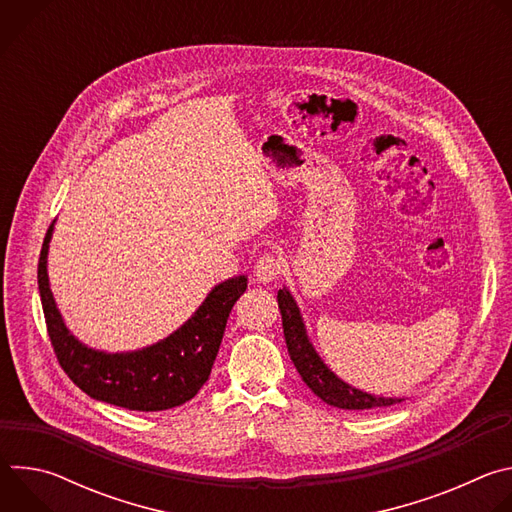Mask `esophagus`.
<instances>
[{
  "instance_id": "esophagus-1",
  "label": "esophagus",
  "mask_w": 512,
  "mask_h": 512,
  "mask_svg": "<svg viewBox=\"0 0 512 512\" xmlns=\"http://www.w3.org/2000/svg\"><path fill=\"white\" fill-rule=\"evenodd\" d=\"M283 271V261L281 257L277 255H263L257 259V265H255V279L261 281V283H269L273 279L279 277V273Z\"/></svg>"
}]
</instances>
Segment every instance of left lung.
Masks as SVG:
<instances>
[{
  "label": "left lung",
  "instance_id": "8db88e82",
  "mask_svg": "<svg viewBox=\"0 0 512 512\" xmlns=\"http://www.w3.org/2000/svg\"><path fill=\"white\" fill-rule=\"evenodd\" d=\"M277 304L281 310V322H283V334H285L289 358L294 360L302 381L324 403L334 405L338 409H375V407H389L403 401V399H391V397H375L340 381L312 348L306 336L300 310L285 287L277 291Z\"/></svg>",
  "mask_w": 512,
  "mask_h": 512
}]
</instances>
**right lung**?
Here are the masks:
<instances>
[{
    "mask_svg": "<svg viewBox=\"0 0 512 512\" xmlns=\"http://www.w3.org/2000/svg\"><path fill=\"white\" fill-rule=\"evenodd\" d=\"M52 225L42 243L38 287L50 344L62 371L81 391L129 411H166L190 401L208 381L218 346L235 302L245 294L247 277L218 283L196 314L166 340L125 354L83 346L56 310L46 273Z\"/></svg>",
    "mask_w": 512,
    "mask_h": 512,
    "instance_id": "add662e5",
    "label": "right lung"
}]
</instances>
